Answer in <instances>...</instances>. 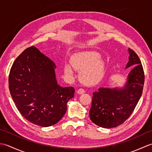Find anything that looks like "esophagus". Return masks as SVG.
<instances>
[{"instance_id": "1", "label": "esophagus", "mask_w": 152, "mask_h": 152, "mask_svg": "<svg viewBox=\"0 0 152 152\" xmlns=\"http://www.w3.org/2000/svg\"><path fill=\"white\" fill-rule=\"evenodd\" d=\"M77 93H78V94H82V93H85V90L82 88H80L78 90V91H77Z\"/></svg>"}]
</instances>
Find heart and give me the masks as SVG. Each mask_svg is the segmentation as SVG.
Here are the masks:
<instances>
[{"mask_svg":"<svg viewBox=\"0 0 152 152\" xmlns=\"http://www.w3.org/2000/svg\"><path fill=\"white\" fill-rule=\"evenodd\" d=\"M71 64L64 65V72L68 78H73L74 69L81 71L80 78L87 84H93L99 82L105 74L104 63L101 60V55L88 51L74 55L70 59Z\"/></svg>","mask_w":152,"mask_h":152,"instance_id":"obj_1","label":"heart"}]
</instances>
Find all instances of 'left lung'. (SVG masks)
<instances>
[{
    "mask_svg": "<svg viewBox=\"0 0 152 152\" xmlns=\"http://www.w3.org/2000/svg\"><path fill=\"white\" fill-rule=\"evenodd\" d=\"M129 62L133 67L124 88H99L93 93L89 111L91 120L103 128L116 127L130 117L142 93L144 73L137 54L129 48Z\"/></svg>",
    "mask_w": 152,
    "mask_h": 152,
    "instance_id": "1",
    "label": "left lung"
}]
</instances>
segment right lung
Here are the masks:
<instances>
[{
	"mask_svg": "<svg viewBox=\"0 0 152 152\" xmlns=\"http://www.w3.org/2000/svg\"><path fill=\"white\" fill-rule=\"evenodd\" d=\"M56 64L37 48H27L13 63L9 89L15 106L33 124L46 127L60 121L75 89L57 84Z\"/></svg>",
	"mask_w": 152,
	"mask_h": 152,
	"instance_id": "add662e5",
	"label": "right lung"
}]
</instances>
